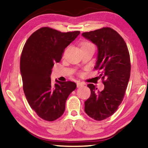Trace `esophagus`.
I'll list each match as a JSON object with an SVG mask.
<instances>
[{"label":"esophagus","mask_w":148,"mask_h":148,"mask_svg":"<svg viewBox=\"0 0 148 148\" xmlns=\"http://www.w3.org/2000/svg\"><path fill=\"white\" fill-rule=\"evenodd\" d=\"M84 86V84L82 83V82H77V87H82Z\"/></svg>","instance_id":"obj_1"}]
</instances>
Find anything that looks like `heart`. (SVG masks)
I'll use <instances>...</instances> for the list:
<instances>
[{"label": "heart", "mask_w": 148, "mask_h": 148, "mask_svg": "<svg viewBox=\"0 0 148 148\" xmlns=\"http://www.w3.org/2000/svg\"><path fill=\"white\" fill-rule=\"evenodd\" d=\"M94 47V46L89 42H82L81 44H80V47H81L82 49L84 48H87V47Z\"/></svg>", "instance_id": "obj_1"}]
</instances>
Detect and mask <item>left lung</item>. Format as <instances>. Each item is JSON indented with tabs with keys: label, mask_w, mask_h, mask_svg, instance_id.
Segmentation results:
<instances>
[{
	"label": "left lung",
	"mask_w": 148,
	"mask_h": 148,
	"mask_svg": "<svg viewBox=\"0 0 148 148\" xmlns=\"http://www.w3.org/2000/svg\"><path fill=\"white\" fill-rule=\"evenodd\" d=\"M82 36L97 46L95 68L106 79L101 92L93 84L87 85L91 96L85 102V112L95 120L102 121L111 116L123 99L131 74L129 53L122 37L109 27L84 32Z\"/></svg>",
	"instance_id": "8db88e82"
}]
</instances>
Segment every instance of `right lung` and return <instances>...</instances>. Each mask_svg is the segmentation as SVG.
<instances>
[{
  "label": "right lung",
  "instance_id": "1",
  "mask_svg": "<svg viewBox=\"0 0 148 148\" xmlns=\"http://www.w3.org/2000/svg\"><path fill=\"white\" fill-rule=\"evenodd\" d=\"M79 33L42 27L31 35L23 47L20 59L23 91L31 108L46 121H53L63 114L66 99L76 88L70 81L56 79L52 84L50 76L54 63L60 62L64 49Z\"/></svg>",
  "mask_w": 148,
  "mask_h": 148
}]
</instances>
